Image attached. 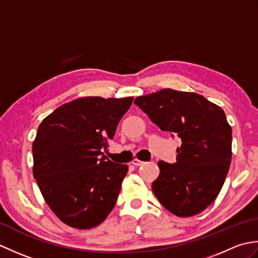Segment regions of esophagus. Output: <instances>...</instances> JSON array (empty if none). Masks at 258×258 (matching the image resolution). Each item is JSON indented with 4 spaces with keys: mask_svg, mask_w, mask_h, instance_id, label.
<instances>
[{
    "mask_svg": "<svg viewBox=\"0 0 258 258\" xmlns=\"http://www.w3.org/2000/svg\"><path fill=\"white\" fill-rule=\"evenodd\" d=\"M132 164L135 166H140V165H142V164H144V162L138 160V158H134V160L132 161Z\"/></svg>",
    "mask_w": 258,
    "mask_h": 258,
    "instance_id": "esophagus-1",
    "label": "esophagus"
}]
</instances>
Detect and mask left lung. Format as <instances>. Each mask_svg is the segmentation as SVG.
<instances>
[{
	"mask_svg": "<svg viewBox=\"0 0 258 258\" xmlns=\"http://www.w3.org/2000/svg\"><path fill=\"white\" fill-rule=\"evenodd\" d=\"M134 104L162 131L182 140L176 163L158 162L153 193L178 217L203 212L220 194L231 165L232 127L225 113L204 96L172 89L139 96Z\"/></svg>",
	"mask_w": 258,
	"mask_h": 258,
	"instance_id": "1",
	"label": "left lung"
}]
</instances>
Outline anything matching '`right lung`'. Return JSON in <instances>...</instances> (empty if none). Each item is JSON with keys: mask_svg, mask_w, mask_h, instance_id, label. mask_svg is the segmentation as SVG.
<instances>
[{"mask_svg": "<svg viewBox=\"0 0 258 258\" xmlns=\"http://www.w3.org/2000/svg\"><path fill=\"white\" fill-rule=\"evenodd\" d=\"M133 97H81L42 120L33 142V176L67 225L90 229L105 220L128 171L104 155Z\"/></svg>", "mask_w": 258, "mask_h": 258, "instance_id": "obj_1", "label": "right lung"}]
</instances>
